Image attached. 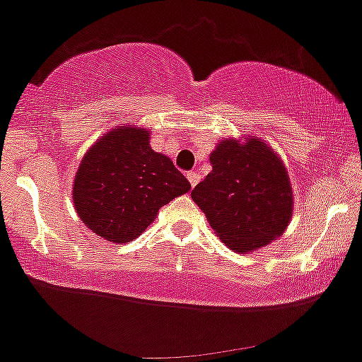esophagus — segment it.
Instances as JSON below:
<instances>
[{"mask_svg": "<svg viewBox=\"0 0 362 362\" xmlns=\"http://www.w3.org/2000/svg\"><path fill=\"white\" fill-rule=\"evenodd\" d=\"M187 178H189V182H190V185H192V187H196L197 185V182H199V173H196V172H189L187 173Z\"/></svg>", "mask_w": 362, "mask_h": 362, "instance_id": "obj_1", "label": "esophagus"}]
</instances>
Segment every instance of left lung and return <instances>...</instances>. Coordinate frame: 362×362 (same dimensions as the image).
Masks as SVG:
<instances>
[{
	"label": "left lung",
	"instance_id": "obj_1",
	"mask_svg": "<svg viewBox=\"0 0 362 362\" xmlns=\"http://www.w3.org/2000/svg\"><path fill=\"white\" fill-rule=\"evenodd\" d=\"M213 170L190 196L232 251L264 247L287 230L293 192L285 163L256 136L225 137L209 154Z\"/></svg>",
	"mask_w": 362,
	"mask_h": 362
}]
</instances>
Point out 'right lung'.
<instances>
[{"label":"right lung","mask_w":362,"mask_h":362,"mask_svg":"<svg viewBox=\"0 0 362 362\" xmlns=\"http://www.w3.org/2000/svg\"><path fill=\"white\" fill-rule=\"evenodd\" d=\"M151 129L117 125L87 149L75 173L71 199L87 228L113 244L137 239L165 204L190 184L149 144Z\"/></svg>","instance_id":"1"}]
</instances>
